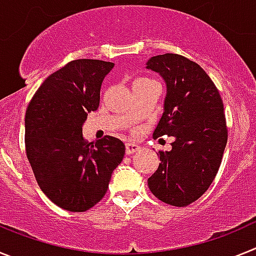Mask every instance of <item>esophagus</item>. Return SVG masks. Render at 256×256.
Returning <instances> with one entry per match:
<instances>
[{
  "mask_svg": "<svg viewBox=\"0 0 256 256\" xmlns=\"http://www.w3.org/2000/svg\"><path fill=\"white\" fill-rule=\"evenodd\" d=\"M140 146L138 144H132V142H128V144H126V155H132V154L137 152V151L140 150Z\"/></svg>",
  "mask_w": 256,
  "mask_h": 256,
  "instance_id": "obj_1",
  "label": "esophagus"
}]
</instances>
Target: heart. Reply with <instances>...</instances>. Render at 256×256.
Instances as JSON below:
<instances>
[{
	"label": "heart",
	"mask_w": 256,
	"mask_h": 256,
	"mask_svg": "<svg viewBox=\"0 0 256 256\" xmlns=\"http://www.w3.org/2000/svg\"><path fill=\"white\" fill-rule=\"evenodd\" d=\"M148 80H150V79H148V78H138L137 80H136V82H148Z\"/></svg>",
	"instance_id": "b5f03b06"
}]
</instances>
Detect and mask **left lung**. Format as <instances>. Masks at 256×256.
<instances>
[{
	"label": "left lung",
	"mask_w": 256,
	"mask_h": 256,
	"mask_svg": "<svg viewBox=\"0 0 256 256\" xmlns=\"http://www.w3.org/2000/svg\"><path fill=\"white\" fill-rule=\"evenodd\" d=\"M146 65L166 84L154 138H174L170 151L158 154L162 162L148 187L165 204L187 206L204 195L220 166L228 138L223 101L205 70L184 56L158 55Z\"/></svg>",
	"instance_id": "obj_1"
}]
</instances>
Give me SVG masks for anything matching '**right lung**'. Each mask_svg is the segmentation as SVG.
<instances>
[{"instance_id": "obj_1", "label": "right lung", "mask_w": 256, "mask_h": 256, "mask_svg": "<svg viewBox=\"0 0 256 256\" xmlns=\"http://www.w3.org/2000/svg\"><path fill=\"white\" fill-rule=\"evenodd\" d=\"M112 62L91 58L70 61L47 76L26 112V151L38 186L68 212H86L105 196L126 146L105 136L83 138L88 112L100 105L102 80Z\"/></svg>"}]
</instances>
